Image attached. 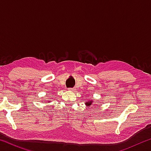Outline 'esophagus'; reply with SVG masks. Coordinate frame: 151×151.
I'll return each mask as SVG.
<instances>
[{"mask_svg":"<svg viewBox=\"0 0 151 151\" xmlns=\"http://www.w3.org/2000/svg\"><path fill=\"white\" fill-rule=\"evenodd\" d=\"M74 90V89L73 88H68V91H73Z\"/></svg>","mask_w":151,"mask_h":151,"instance_id":"34e87169","label":"esophagus"}]
</instances>
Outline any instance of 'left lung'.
Masks as SVG:
<instances>
[{
	"label": "left lung",
	"mask_w": 151,
	"mask_h": 151,
	"mask_svg": "<svg viewBox=\"0 0 151 151\" xmlns=\"http://www.w3.org/2000/svg\"><path fill=\"white\" fill-rule=\"evenodd\" d=\"M93 100H91V99H89V101H88L87 102H85V104H86V106H91L92 104H93Z\"/></svg>",
	"instance_id": "8db88e82"
}]
</instances>
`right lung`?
Here are the masks:
<instances>
[{"mask_svg": "<svg viewBox=\"0 0 151 151\" xmlns=\"http://www.w3.org/2000/svg\"><path fill=\"white\" fill-rule=\"evenodd\" d=\"M50 101H48V103H50Z\"/></svg>", "mask_w": 151, "mask_h": 151, "instance_id": "right-lung-1", "label": "right lung"}]
</instances>
